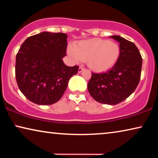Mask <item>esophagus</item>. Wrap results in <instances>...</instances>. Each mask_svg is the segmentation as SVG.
Returning a JSON list of instances; mask_svg holds the SVG:
<instances>
[{
  "label": "esophagus",
  "instance_id": "obj_1",
  "mask_svg": "<svg viewBox=\"0 0 158 158\" xmlns=\"http://www.w3.org/2000/svg\"><path fill=\"white\" fill-rule=\"evenodd\" d=\"M84 70H85V69H84L83 68H82V67H80L79 69H78V73H81L83 72V71Z\"/></svg>",
  "mask_w": 158,
  "mask_h": 158
}]
</instances>
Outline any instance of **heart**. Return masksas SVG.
I'll return each instance as SVG.
<instances>
[{
	"label": "heart",
	"instance_id": "1",
	"mask_svg": "<svg viewBox=\"0 0 158 158\" xmlns=\"http://www.w3.org/2000/svg\"><path fill=\"white\" fill-rule=\"evenodd\" d=\"M67 52L74 62L86 61L92 70L105 72L117 62L120 47L114 42L95 38L79 41L74 47L69 45Z\"/></svg>",
	"mask_w": 158,
	"mask_h": 158
}]
</instances>
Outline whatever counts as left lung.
Segmentation results:
<instances>
[{
  "mask_svg": "<svg viewBox=\"0 0 158 158\" xmlns=\"http://www.w3.org/2000/svg\"><path fill=\"white\" fill-rule=\"evenodd\" d=\"M109 37L119 43V57L106 73H92L88 89L98 102L116 105L128 98L137 88L141 76L142 59L134 43L120 36Z\"/></svg>",
  "mask_w": 158,
  "mask_h": 158,
  "instance_id": "1",
  "label": "left lung"
}]
</instances>
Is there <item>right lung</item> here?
Wrapping results in <instances>:
<instances>
[{
  "mask_svg": "<svg viewBox=\"0 0 158 158\" xmlns=\"http://www.w3.org/2000/svg\"><path fill=\"white\" fill-rule=\"evenodd\" d=\"M68 35L43 31L29 36L16 57V78L21 93L39 105L53 104L61 98L69 80L78 66L68 67L66 55Z\"/></svg>",
  "mask_w": 158,
  "mask_h": 158,
  "instance_id": "add662e5",
  "label": "right lung"
}]
</instances>
